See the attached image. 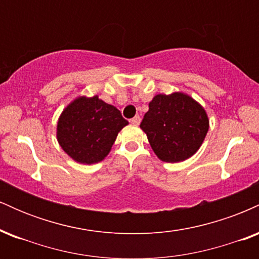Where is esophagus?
Instances as JSON below:
<instances>
[{
	"label": "esophagus",
	"mask_w": 259,
	"mask_h": 259,
	"mask_svg": "<svg viewBox=\"0 0 259 259\" xmlns=\"http://www.w3.org/2000/svg\"><path fill=\"white\" fill-rule=\"evenodd\" d=\"M130 123L134 124V125H139V124H140V117H139V115H135V117H134L133 119L130 120Z\"/></svg>",
	"instance_id": "obj_1"
}]
</instances>
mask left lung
<instances>
[{
    "label": "left lung",
    "mask_w": 259,
    "mask_h": 259,
    "mask_svg": "<svg viewBox=\"0 0 259 259\" xmlns=\"http://www.w3.org/2000/svg\"><path fill=\"white\" fill-rule=\"evenodd\" d=\"M140 127L160 160L178 163L197 152L209 129V119L206 109L187 94H158L148 105Z\"/></svg>",
    "instance_id": "1"
}]
</instances>
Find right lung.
<instances>
[{
  "label": "right lung",
  "instance_id": "1",
  "mask_svg": "<svg viewBox=\"0 0 259 259\" xmlns=\"http://www.w3.org/2000/svg\"><path fill=\"white\" fill-rule=\"evenodd\" d=\"M117 107L99 99L79 96L61 113L57 123V141L70 158L81 164L103 160L127 125Z\"/></svg>",
  "mask_w": 259,
  "mask_h": 259
}]
</instances>
